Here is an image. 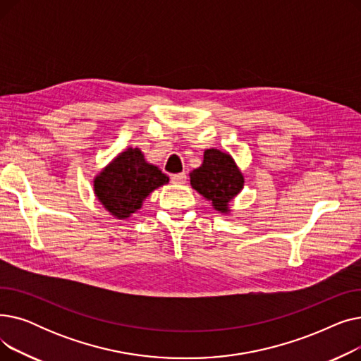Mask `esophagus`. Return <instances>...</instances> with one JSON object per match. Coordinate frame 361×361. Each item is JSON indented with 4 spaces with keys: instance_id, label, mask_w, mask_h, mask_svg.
Returning a JSON list of instances; mask_svg holds the SVG:
<instances>
[{
    "instance_id": "esophagus-1",
    "label": "esophagus",
    "mask_w": 361,
    "mask_h": 361,
    "mask_svg": "<svg viewBox=\"0 0 361 361\" xmlns=\"http://www.w3.org/2000/svg\"><path fill=\"white\" fill-rule=\"evenodd\" d=\"M185 178H187L185 173H180V174H173V176H171V180H173V183H176V184H183V183H185Z\"/></svg>"
}]
</instances>
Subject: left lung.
<instances>
[{"label": "left lung", "instance_id": "obj_1", "mask_svg": "<svg viewBox=\"0 0 361 361\" xmlns=\"http://www.w3.org/2000/svg\"><path fill=\"white\" fill-rule=\"evenodd\" d=\"M190 184L215 211L230 214V203L243 190L244 177L230 154L212 147L204 150L202 165L190 173Z\"/></svg>", "mask_w": 361, "mask_h": 361}]
</instances>
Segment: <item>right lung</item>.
I'll use <instances>...</instances> for the list:
<instances>
[{"label":"right lung","mask_w":361,"mask_h":361,"mask_svg":"<svg viewBox=\"0 0 361 361\" xmlns=\"http://www.w3.org/2000/svg\"><path fill=\"white\" fill-rule=\"evenodd\" d=\"M168 181L157 165L145 159L139 147H128L93 178V192L114 218L126 219L140 209L152 192Z\"/></svg>","instance_id":"add662e5"}]
</instances>
